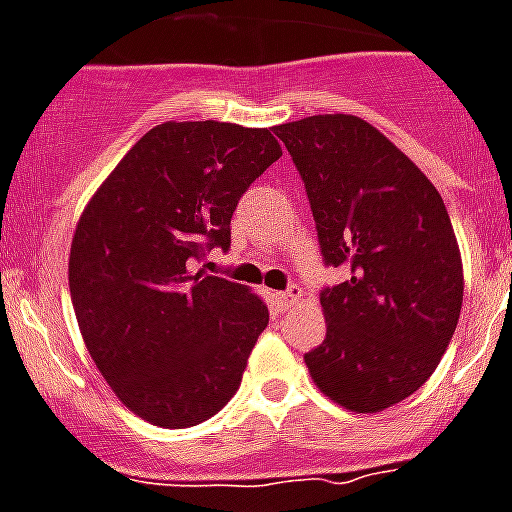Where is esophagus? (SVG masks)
<instances>
[{
	"mask_svg": "<svg viewBox=\"0 0 512 512\" xmlns=\"http://www.w3.org/2000/svg\"><path fill=\"white\" fill-rule=\"evenodd\" d=\"M298 298H301V290H298V287H290L285 293H274V301H277L280 308H290Z\"/></svg>",
	"mask_w": 512,
	"mask_h": 512,
	"instance_id": "1",
	"label": "esophagus"
}]
</instances>
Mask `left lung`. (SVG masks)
Returning a JSON list of instances; mask_svg holds the SVG:
<instances>
[{"mask_svg":"<svg viewBox=\"0 0 512 512\" xmlns=\"http://www.w3.org/2000/svg\"><path fill=\"white\" fill-rule=\"evenodd\" d=\"M306 183L324 261L348 280L322 293L327 337L303 361L353 413L400 403L437 369L458 327L463 261L429 177L356 114L277 125Z\"/></svg>","mask_w":512,"mask_h":512,"instance_id":"1","label":"left lung"}]
</instances>
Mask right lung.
<instances>
[{
    "label": "right lung",
    "instance_id": "right-lung-1",
    "mask_svg": "<svg viewBox=\"0 0 512 512\" xmlns=\"http://www.w3.org/2000/svg\"><path fill=\"white\" fill-rule=\"evenodd\" d=\"M280 156L266 128L162 122L80 214L67 264L75 319L101 377L143 421L196 426L238 392L269 308L190 261L230 246L240 196Z\"/></svg>",
    "mask_w": 512,
    "mask_h": 512
}]
</instances>
